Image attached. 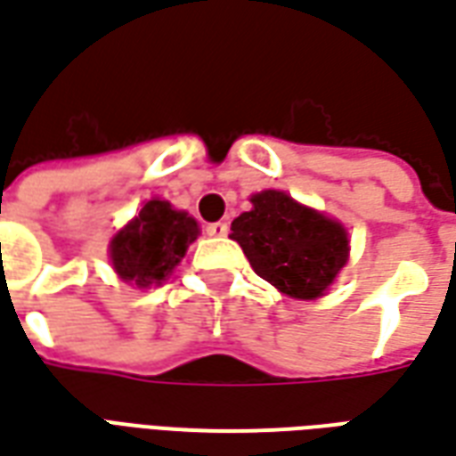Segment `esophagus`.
<instances>
[{
    "mask_svg": "<svg viewBox=\"0 0 456 456\" xmlns=\"http://www.w3.org/2000/svg\"><path fill=\"white\" fill-rule=\"evenodd\" d=\"M227 232H229L227 222H212V224H208L209 237H227Z\"/></svg>",
    "mask_w": 456,
    "mask_h": 456,
    "instance_id": "1",
    "label": "esophagus"
}]
</instances>
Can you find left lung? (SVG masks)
Here are the masks:
<instances>
[{"label":"left lung","instance_id":"obj_1","mask_svg":"<svg viewBox=\"0 0 456 456\" xmlns=\"http://www.w3.org/2000/svg\"><path fill=\"white\" fill-rule=\"evenodd\" d=\"M254 208L232 222L229 237L258 276L297 300L325 296L349 258L346 229L283 190L251 195Z\"/></svg>","mask_w":456,"mask_h":456}]
</instances>
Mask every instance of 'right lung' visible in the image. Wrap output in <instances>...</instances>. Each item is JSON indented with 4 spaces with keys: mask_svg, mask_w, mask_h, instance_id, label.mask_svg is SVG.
Here are the masks:
<instances>
[{
    "mask_svg": "<svg viewBox=\"0 0 456 456\" xmlns=\"http://www.w3.org/2000/svg\"><path fill=\"white\" fill-rule=\"evenodd\" d=\"M198 234V222L188 212L153 198L110 241L112 268L134 288L160 286Z\"/></svg>",
    "mask_w": 456,
    "mask_h": 456,
    "instance_id": "obj_1",
    "label": "right lung"
}]
</instances>
